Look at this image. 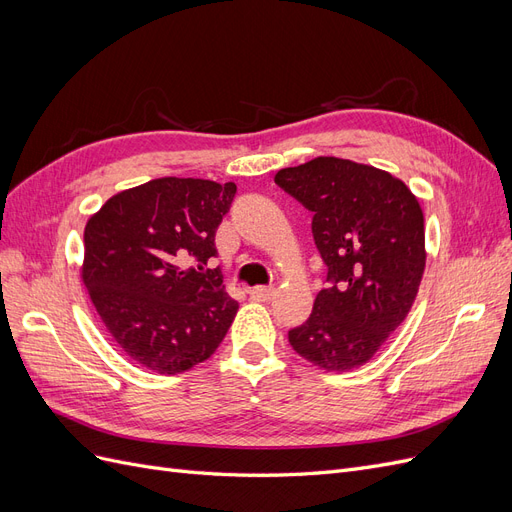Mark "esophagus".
<instances>
[{"mask_svg": "<svg viewBox=\"0 0 512 512\" xmlns=\"http://www.w3.org/2000/svg\"><path fill=\"white\" fill-rule=\"evenodd\" d=\"M275 294V288L271 286H256V288H250V297L254 301H269Z\"/></svg>", "mask_w": 512, "mask_h": 512, "instance_id": "1", "label": "esophagus"}]
</instances>
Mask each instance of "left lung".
<instances>
[{
	"mask_svg": "<svg viewBox=\"0 0 512 512\" xmlns=\"http://www.w3.org/2000/svg\"><path fill=\"white\" fill-rule=\"evenodd\" d=\"M275 183L314 213V241L331 282L288 342L322 371L359 369L416 299L427 262L423 209L401 179L342 158L282 168Z\"/></svg>",
	"mask_w": 512,
	"mask_h": 512,
	"instance_id": "8db88e82",
	"label": "left lung"
}]
</instances>
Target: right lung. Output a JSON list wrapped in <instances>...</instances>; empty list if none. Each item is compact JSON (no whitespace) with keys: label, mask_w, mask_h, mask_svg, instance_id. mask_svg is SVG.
I'll list each match as a JSON object with an SVG mask.
<instances>
[{"label":"right lung","mask_w":512,"mask_h":512,"mask_svg":"<svg viewBox=\"0 0 512 512\" xmlns=\"http://www.w3.org/2000/svg\"><path fill=\"white\" fill-rule=\"evenodd\" d=\"M235 192L232 181L162 177L111 196L89 218L81 280L134 363L175 376L222 344L239 303L207 262Z\"/></svg>","instance_id":"1"}]
</instances>
